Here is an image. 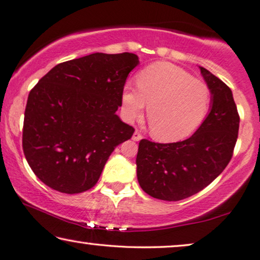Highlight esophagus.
<instances>
[{"label": "esophagus", "mask_w": 260, "mask_h": 260, "mask_svg": "<svg viewBox=\"0 0 260 260\" xmlns=\"http://www.w3.org/2000/svg\"><path fill=\"white\" fill-rule=\"evenodd\" d=\"M132 139H133L134 141H140L141 139H142V135H141V133L139 131H135L134 134H133V137H132Z\"/></svg>", "instance_id": "34e87169"}]
</instances>
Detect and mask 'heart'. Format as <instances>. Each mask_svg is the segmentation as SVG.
<instances>
[{
    "label": "heart",
    "instance_id": "b5f03b06",
    "mask_svg": "<svg viewBox=\"0 0 260 260\" xmlns=\"http://www.w3.org/2000/svg\"><path fill=\"white\" fill-rule=\"evenodd\" d=\"M137 87L123 86V115L128 121L141 118L148 104L149 127L160 141L187 138L202 125L210 109L207 83L170 62H155L142 69L137 76Z\"/></svg>",
    "mask_w": 260,
    "mask_h": 260
}]
</instances>
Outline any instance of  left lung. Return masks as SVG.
<instances>
[{"instance_id":"obj_1","label":"left lung","mask_w":260,"mask_h":260,"mask_svg":"<svg viewBox=\"0 0 260 260\" xmlns=\"http://www.w3.org/2000/svg\"><path fill=\"white\" fill-rule=\"evenodd\" d=\"M200 68L211 89L210 113L191 138L172 144L146 139L139 142L137 177L153 198L178 202L211 184L229 165L239 131L232 90L217 76Z\"/></svg>"}]
</instances>
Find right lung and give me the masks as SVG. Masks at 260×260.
I'll return each instance as SVG.
<instances>
[{
	"label": "right lung",
	"mask_w": 260,
	"mask_h": 260,
	"mask_svg": "<svg viewBox=\"0 0 260 260\" xmlns=\"http://www.w3.org/2000/svg\"><path fill=\"white\" fill-rule=\"evenodd\" d=\"M135 54H104L58 63L28 96L22 146L43 184L61 193L88 191L116 146L134 128L116 115Z\"/></svg>",
	"instance_id": "1"
}]
</instances>
